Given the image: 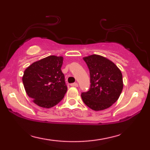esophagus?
I'll list each match as a JSON object with an SVG mask.
<instances>
[{"label": "esophagus", "mask_w": 150, "mask_h": 150, "mask_svg": "<svg viewBox=\"0 0 150 150\" xmlns=\"http://www.w3.org/2000/svg\"><path fill=\"white\" fill-rule=\"evenodd\" d=\"M71 86H72V87H77L78 86H79V85H78V83H74L71 84Z\"/></svg>", "instance_id": "34e87169"}]
</instances>
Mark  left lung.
Masks as SVG:
<instances>
[{"instance_id": "8db88e82", "label": "left lung", "mask_w": 150, "mask_h": 150, "mask_svg": "<svg viewBox=\"0 0 150 150\" xmlns=\"http://www.w3.org/2000/svg\"><path fill=\"white\" fill-rule=\"evenodd\" d=\"M90 74L89 90L81 93L83 101L93 110H102L111 106L122 93V74L113 62L98 54L83 58Z\"/></svg>"}]
</instances>
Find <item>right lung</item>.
<instances>
[{"label": "right lung", "instance_id": "add662e5", "mask_svg": "<svg viewBox=\"0 0 150 150\" xmlns=\"http://www.w3.org/2000/svg\"><path fill=\"white\" fill-rule=\"evenodd\" d=\"M63 61V57L51 55L32 63L24 71L22 82L25 91L40 107H53L67 92L65 76L61 69Z\"/></svg>", "mask_w": 150, "mask_h": 150}]
</instances>
